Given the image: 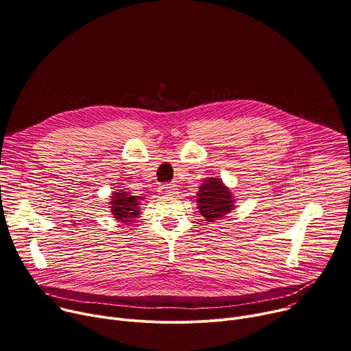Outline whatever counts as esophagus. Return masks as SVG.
I'll return each mask as SVG.
<instances>
[{"mask_svg": "<svg viewBox=\"0 0 351 351\" xmlns=\"http://www.w3.org/2000/svg\"><path fill=\"white\" fill-rule=\"evenodd\" d=\"M159 192L163 197H171L176 193V186L173 184H163L159 186Z\"/></svg>", "mask_w": 351, "mask_h": 351, "instance_id": "esophagus-1", "label": "esophagus"}]
</instances>
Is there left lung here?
I'll return each mask as SVG.
<instances>
[{"mask_svg":"<svg viewBox=\"0 0 351 351\" xmlns=\"http://www.w3.org/2000/svg\"><path fill=\"white\" fill-rule=\"evenodd\" d=\"M234 197L221 178H206L198 191V209L206 221L224 217L234 209Z\"/></svg>","mask_w":351,"mask_h":351,"instance_id":"8db88e82","label":"left lung"}]
</instances>
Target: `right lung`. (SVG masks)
Masks as SVG:
<instances>
[{"instance_id": "1", "label": "right lung", "mask_w": 351, "mask_h": 351, "mask_svg": "<svg viewBox=\"0 0 351 351\" xmlns=\"http://www.w3.org/2000/svg\"><path fill=\"white\" fill-rule=\"evenodd\" d=\"M142 197L131 195L130 192L119 189V192H114L111 201H110V210L114 216V219L120 220L125 224H130L132 219L139 216V201Z\"/></svg>"}]
</instances>
